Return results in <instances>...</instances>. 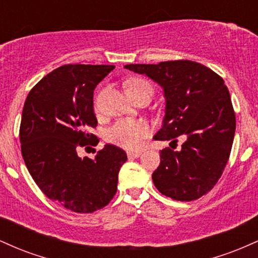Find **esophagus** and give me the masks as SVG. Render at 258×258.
Wrapping results in <instances>:
<instances>
[{
    "label": "esophagus",
    "instance_id": "1",
    "mask_svg": "<svg viewBox=\"0 0 258 258\" xmlns=\"http://www.w3.org/2000/svg\"><path fill=\"white\" fill-rule=\"evenodd\" d=\"M141 152H127V156L130 159H135V158H139L141 156Z\"/></svg>",
    "mask_w": 258,
    "mask_h": 258
}]
</instances>
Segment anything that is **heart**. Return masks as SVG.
I'll return each instance as SVG.
<instances>
[{
  "mask_svg": "<svg viewBox=\"0 0 258 258\" xmlns=\"http://www.w3.org/2000/svg\"><path fill=\"white\" fill-rule=\"evenodd\" d=\"M127 91H149L152 87L147 81L135 79L127 84ZM150 127L144 120L123 119L115 122L106 131V139L125 149H136L141 146L142 141L149 135Z\"/></svg>",
  "mask_w": 258,
  "mask_h": 258,
  "instance_id": "1",
  "label": "heart"
}]
</instances>
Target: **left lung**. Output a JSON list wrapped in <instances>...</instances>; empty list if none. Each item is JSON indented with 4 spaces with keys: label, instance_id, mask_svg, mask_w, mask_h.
Returning <instances> with one entry per match:
<instances>
[{
    "label": "left lung",
    "instance_id": "1",
    "mask_svg": "<svg viewBox=\"0 0 258 258\" xmlns=\"http://www.w3.org/2000/svg\"><path fill=\"white\" fill-rule=\"evenodd\" d=\"M125 68L146 74L164 88L165 117L154 138L177 143L178 136L186 137L179 150L165 148L160 152L154 184L173 200L199 199L221 178L233 146L235 112L223 79L191 60Z\"/></svg>",
    "mask_w": 258,
    "mask_h": 258
}]
</instances>
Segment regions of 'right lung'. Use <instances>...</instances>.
I'll return each instance as SVG.
<instances>
[{
  "instance_id": "add662e5",
  "label": "right lung",
  "mask_w": 258,
  "mask_h": 258,
  "mask_svg": "<svg viewBox=\"0 0 258 258\" xmlns=\"http://www.w3.org/2000/svg\"><path fill=\"white\" fill-rule=\"evenodd\" d=\"M114 65L68 64L53 70L29 92L19 138L26 167L47 198L65 209L90 214L110 203L117 174L127 160L120 148L106 144L96 158H80L81 147L96 146V86Z\"/></svg>"
}]
</instances>
